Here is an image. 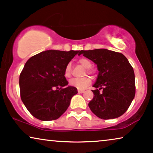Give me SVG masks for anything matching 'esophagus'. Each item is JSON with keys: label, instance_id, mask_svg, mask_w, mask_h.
Wrapping results in <instances>:
<instances>
[{"label": "esophagus", "instance_id": "esophagus-1", "mask_svg": "<svg viewBox=\"0 0 153 153\" xmlns=\"http://www.w3.org/2000/svg\"><path fill=\"white\" fill-rule=\"evenodd\" d=\"M84 90H80V89H79L78 90V93H84Z\"/></svg>", "mask_w": 153, "mask_h": 153}]
</instances>
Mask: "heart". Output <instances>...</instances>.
I'll return each instance as SVG.
<instances>
[{
    "mask_svg": "<svg viewBox=\"0 0 153 153\" xmlns=\"http://www.w3.org/2000/svg\"><path fill=\"white\" fill-rule=\"evenodd\" d=\"M79 62L81 65H83L85 68L87 69V72L88 74H91L93 72V71L91 69V68L93 65V63L89 59H88L86 58H81L79 60ZM63 74L65 78H69L70 77L71 74H72V65L70 62H69L65 65L63 71ZM91 83V79L88 76L83 77L81 79L78 78H74L70 79L69 81V85L70 86L76 88L77 89L83 90L86 88L88 85H89Z\"/></svg>",
    "mask_w": 153,
    "mask_h": 153,
    "instance_id": "b5f03b06",
    "label": "heart"
}]
</instances>
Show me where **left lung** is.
Returning <instances> with one entry per match:
<instances>
[{"mask_svg": "<svg viewBox=\"0 0 153 153\" xmlns=\"http://www.w3.org/2000/svg\"><path fill=\"white\" fill-rule=\"evenodd\" d=\"M97 65L99 71L88 106L100 118H118L127 110L135 96V76L127 58L105 49L79 51ZM102 91H100L101 90Z\"/></svg>", "mask_w": 153, "mask_h": 153, "instance_id": "obj_1", "label": "left lung"}]
</instances>
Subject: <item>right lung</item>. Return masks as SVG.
I'll list each match as a JSON object with an SVG mask.
<instances>
[{"label":"right lung","instance_id":"obj_1","mask_svg":"<svg viewBox=\"0 0 153 153\" xmlns=\"http://www.w3.org/2000/svg\"><path fill=\"white\" fill-rule=\"evenodd\" d=\"M79 51L47 50L27 60L19 76L23 103L35 118L49 121L60 118L78 93L64 76L65 65Z\"/></svg>","mask_w":153,"mask_h":153}]
</instances>
